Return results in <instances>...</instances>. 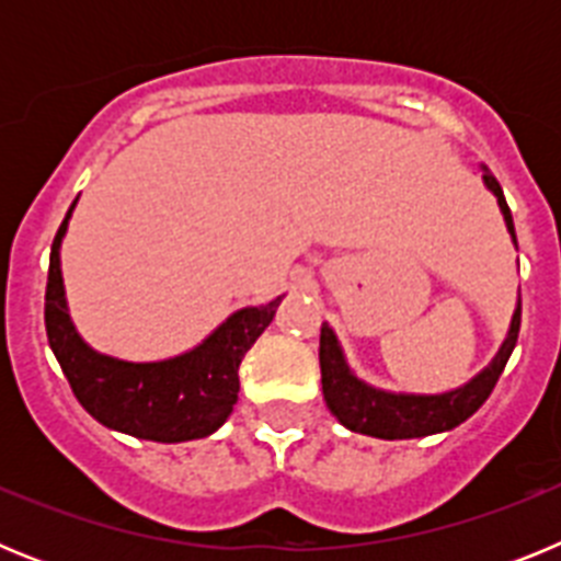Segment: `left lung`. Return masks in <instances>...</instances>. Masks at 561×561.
<instances>
[{"mask_svg": "<svg viewBox=\"0 0 561 561\" xmlns=\"http://www.w3.org/2000/svg\"><path fill=\"white\" fill-rule=\"evenodd\" d=\"M483 168V185L494 193L500 213H503L505 230L512 232V241L517 244L514 236V219L512 210L505 205L503 187L494 180L492 171ZM519 334V300L517 309L512 314V325L505 334L503 345L494 354V359L485 365L480 374L460 385L455 390H444V393H396V390L376 388L365 379L354 374V368L345 359L340 340H336L334 329L323 323L320 329V374H323V399L329 404L331 415L340 421L342 427H348L351 433L370 435V438L385 440H401V438H424V435L447 433V430L463 424L469 415L480 410L489 393L497 385L500 374H503L505 362L512 356L514 345H517Z\"/></svg>", "mask_w": 561, "mask_h": 561, "instance_id": "left-lung-1", "label": "left lung"}]
</instances>
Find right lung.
Wrapping results in <instances>:
<instances>
[{"label":"right lung","instance_id":"1","mask_svg":"<svg viewBox=\"0 0 561 561\" xmlns=\"http://www.w3.org/2000/svg\"><path fill=\"white\" fill-rule=\"evenodd\" d=\"M78 199L64 216L49 252L44 325L69 388L95 421L114 433L157 444L207 438L238 401V365L272 323L284 297L247 306L216 325L191 351L157 362H128L95 351L69 317L61 275V241Z\"/></svg>","mask_w":561,"mask_h":561}]
</instances>
